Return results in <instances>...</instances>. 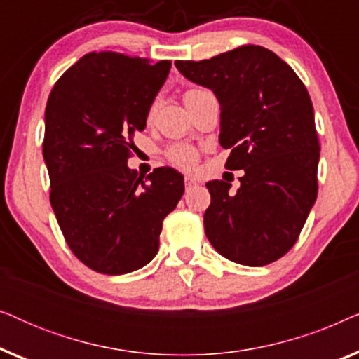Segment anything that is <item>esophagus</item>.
<instances>
[{
    "label": "esophagus",
    "instance_id": "esophagus-1",
    "mask_svg": "<svg viewBox=\"0 0 359 359\" xmlns=\"http://www.w3.org/2000/svg\"><path fill=\"white\" fill-rule=\"evenodd\" d=\"M196 184H198V181H196L194 178H191V176H186V178H184V188L186 189H191Z\"/></svg>",
    "mask_w": 359,
    "mask_h": 359
}]
</instances>
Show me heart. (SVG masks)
Masks as SVG:
<instances>
[{
  "label": "heart",
  "instance_id": "1",
  "mask_svg": "<svg viewBox=\"0 0 359 359\" xmlns=\"http://www.w3.org/2000/svg\"><path fill=\"white\" fill-rule=\"evenodd\" d=\"M203 90H188L183 95V101L189 100L191 96H194L196 93H199ZM166 155V160L170 161L171 165L178 166L181 170H191L196 163V160H198V154H196V150L193 147L186 145V144H175L171 145L168 150L165 151Z\"/></svg>",
  "mask_w": 359,
  "mask_h": 359
}]
</instances>
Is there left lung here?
<instances>
[{
	"instance_id": "1",
	"label": "left lung",
	"mask_w": 359,
	"mask_h": 359,
	"mask_svg": "<svg viewBox=\"0 0 359 359\" xmlns=\"http://www.w3.org/2000/svg\"><path fill=\"white\" fill-rule=\"evenodd\" d=\"M188 80L214 91L225 168L243 170L237 193L209 181L204 230L230 262L264 266L297 242L317 199L320 145L307 88L276 53L242 46L209 60H178Z\"/></svg>"
}]
</instances>
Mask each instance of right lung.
<instances>
[{
  "label": "right lung",
  "instance_id": "right-lung-1",
  "mask_svg": "<svg viewBox=\"0 0 359 359\" xmlns=\"http://www.w3.org/2000/svg\"><path fill=\"white\" fill-rule=\"evenodd\" d=\"M171 62L91 52L53 85L42 154L50 204L73 255L102 274H126L158 252L163 219L184 193L183 176L161 166L129 170L134 132L144 130Z\"/></svg>",
  "mask_w": 359,
  "mask_h": 359
}]
</instances>
